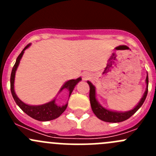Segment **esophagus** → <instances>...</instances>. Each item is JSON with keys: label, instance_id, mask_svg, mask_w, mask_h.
I'll return each mask as SVG.
<instances>
[{"label": "esophagus", "instance_id": "34e87169", "mask_svg": "<svg viewBox=\"0 0 156 156\" xmlns=\"http://www.w3.org/2000/svg\"><path fill=\"white\" fill-rule=\"evenodd\" d=\"M90 75L88 72H84L82 74V78L84 80H87L88 78H90Z\"/></svg>", "mask_w": 156, "mask_h": 156}]
</instances>
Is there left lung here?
<instances>
[{
  "label": "left lung",
  "mask_w": 156,
  "mask_h": 156,
  "mask_svg": "<svg viewBox=\"0 0 156 156\" xmlns=\"http://www.w3.org/2000/svg\"><path fill=\"white\" fill-rule=\"evenodd\" d=\"M146 89L145 93H144V96L141 98L140 101L139 102L136 106L133 108V109L130 110V111L125 112H114L111 111V110H108L106 108L101 106L100 103L97 102V98H96V90L95 87L92 84V83L87 81V84L90 86V102L91 108H92L93 112L94 114L96 115L97 118L100 120L103 121V122H112V123H117V122H122L124 121L127 120L129 118L131 117L144 104V101H145L146 96H147L148 93V84H149V78H148V75L146 78Z\"/></svg>",
  "instance_id": "1"
}]
</instances>
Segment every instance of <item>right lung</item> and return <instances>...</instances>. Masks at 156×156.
Instances as JSON below:
<instances>
[{
	"instance_id": "1",
	"label": "right lung",
	"mask_w": 156,
	"mask_h": 156,
	"mask_svg": "<svg viewBox=\"0 0 156 156\" xmlns=\"http://www.w3.org/2000/svg\"><path fill=\"white\" fill-rule=\"evenodd\" d=\"M31 45V44H29L26 45V48L23 50L20 55L17 57L15 65L13 66L12 69V72H11L10 75V90L11 94H12V97H13L14 100H15L16 103L20 106V108L25 113L31 117L32 119H36L40 122H47V121L53 120V119H56V118L59 117L62 112L66 110L67 108L68 103L62 106H59L56 104L55 103V100H52V101L49 102L45 104L40 105V106H30V105L26 104L23 103V101L18 98V97L16 94L15 91H14V80H15V74L16 71L18 66L20 64V59H21L22 56H23L24 51L26 50ZM81 80V78H78L77 79H72L69 81H66L65 84H63L62 88L60 89V91H62L63 89H67L69 91V97H70L71 94H72V90L75 88V85L79 82ZM59 91V92H60Z\"/></svg>"
}]
</instances>
